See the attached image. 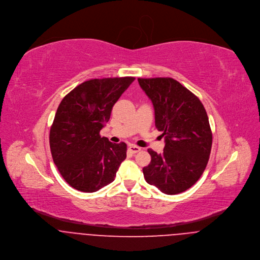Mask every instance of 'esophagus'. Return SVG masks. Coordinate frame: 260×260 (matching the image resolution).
<instances>
[{"label":"esophagus","instance_id":"34e87169","mask_svg":"<svg viewBox=\"0 0 260 260\" xmlns=\"http://www.w3.org/2000/svg\"><path fill=\"white\" fill-rule=\"evenodd\" d=\"M129 151L130 152H132V153H137V152H139L141 148L140 147H138V146H135V145H129Z\"/></svg>","mask_w":260,"mask_h":260}]
</instances>
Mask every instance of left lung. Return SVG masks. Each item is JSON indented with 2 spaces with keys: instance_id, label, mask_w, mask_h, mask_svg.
<instances>
[{
  "instance_id": "1",
  "label": "left lung",
  "mask_w": 260,
  "mask_h": 260,
  "mask_svg": "<svg viewBox=\"0 0 260 260\" xmlns=\"http://www.w3.org/2000/svg\"><path fill=\"white\" fill-rule=\"evenodd\" d=\"M152 101L155 126L165 139L163 153L148 149L144 178L161 192L178 194L194 185L205 170L212 146L209 120L200 100L172 78H138Z\"/></svg>"
}]
</instances>
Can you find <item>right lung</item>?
Returning a JSON list of instances; mask_svg holds the SVG:
<instances>
[{
  "label": "right lung",
  "mask_w": 260,
  "mask_h": 260,
  "mask_svg": "<svg viewBox=\"0 0 260 260\" xmlns=\"http://www.w3.org/2000/svg\"><path fill=\"white\" fill-rule=\"evenodd\" d=\"M134 77L91 79L61 101L50 129V148L65 181L82 192H96L114 181L127 145L112 143L100 131Z\"/></svg>",
  "instance_id": "1"
}]
</instances>
